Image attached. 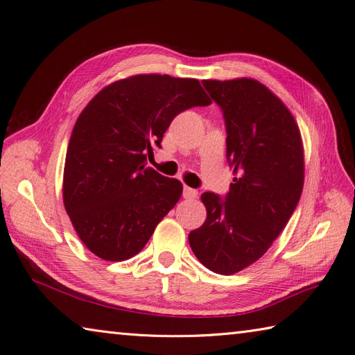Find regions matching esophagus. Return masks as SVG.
Listing matches in <instances>:
<instances>
[{"instance_id":"obj_1","label":"esophagus","mask_w":355,"mask_h":355,"mask_svg":"<svg viewBox=\"0 0 355 355\" xmlns=\"http://www.w3.org/2000/svg\"><path fill=\"white\" fill-rule=\"evenodd\" d=\"M197 196H198V192L196 189H192L189 187H184V198L194 200Z\"/></svg>"}]
</instances>
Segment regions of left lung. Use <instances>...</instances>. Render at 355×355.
I'll return each instance as SVG.
<instances>
[{
	"label": "left lung",
	"instance_id": "1",
	"mask_svg": "<svg viewBox=\"0 0 355 355\" xmlns=\"http://www.w3.org/2000/svg\"><path fill=\"white\" fill-rule=\"evenodd\" d=\"M223 112L234 184L204 192L207 218L188 239L210 271L231 275L256 262L284 230L304 188V146L293 115L259 81L204 80Z\"/></svg>",
	"mask_w": 355,
	"mask_h": 355
}]
</instances>
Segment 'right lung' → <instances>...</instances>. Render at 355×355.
Segmentation results:
<instances>
[{"label":"right lung","instance_id":"obj_1","mask_svg":"<svg viewBox=\"0 0 355 355\" xmlns=\"http://www.w3.org/2000/svg\"><path fill=\"white\" fill-rule=\"evenodd\" d=\"M211 101L198 80L133 75L106 85L80 114L63 170V204L101 259H130L182 196L178 179L146 166L173 118Z\"/></svg>","mask_w":355,"mask_h":355}]
</instances>
